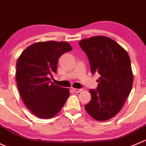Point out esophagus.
I'll return each mask as SVG.
<instances>
[{"label": "esophagus", "instance_id": "1", "mask_svg": "<svg viewBox=\"0 0 146 146\" xmlns=\"http://www.w3.org/2000/svg\"><path fill=\"white\" fill-rule=\"evenodd\" d=\"M72 89L74 92H76V93H79V92H82V88H72Z\"/></svg>", "mask_w": 146, "mask_h": 146}]
</instances>
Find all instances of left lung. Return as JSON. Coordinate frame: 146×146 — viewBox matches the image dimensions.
Listing matches in <instances>:
<instances>
[{"label":"left lung","mask_w":146,"mask_h":146,"mask_svg":"<svg viewBox=\"0 0 146 146\" xmlns=\"http://www.w3.org/2000/svg\"><path fill=\"white\" fill-rule=\"evenodd\" d=\"M86 54L93 74L99 75L96 89H90L91 101L85 106L90 116L98 121L115 117L125 103L133 85L128 53L115 40L103 36L79 43Z\"/></svg>","instance_id":"1"}]
</instances>
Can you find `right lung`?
Returning a JSON list of instances; mask_svg holds the SVG:
<instances>
[{"mask_svg":"<svg viewBox=\"0 0 146 146\" xmlns=\"http://www.w3.org/2000/svg\"><path fill=\"white\" fill-rule=\"evenodd\" d=\"M72 50L67 42H38L22 52L17 62L16 80L21 98L36 116L48 119L58 114L70 90L51 83L60 57Z\"/></svg>","mask_w":146,"mask_h":146,"instance_id":"obj_1","label":"right lung"}]
</instances>
